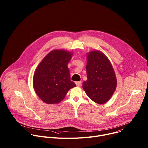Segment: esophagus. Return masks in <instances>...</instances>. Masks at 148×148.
Masks as SVG:
<instances>
[{
  "instance_id": "esophagus-1",
  "label": "esophagus",
  "mask_w": 148,
  "mask_h": 148,
  "mask_svg": "<svg viewBox=\"0 0 148 148\" xmlns=\"http://www.w3.org/2000/svg\"><path fill=\"white\" fill-rule=\"evenodd\" d=\"M75 84L77 87H81L82 85V82L81 81H77V82H75Z\"/></svg>"
}]
</instances>
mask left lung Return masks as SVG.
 Instances as JSON below:
<instances>
[{
  "instance_id": "1",
  "label": "left lung",
  "mask_w": 148,
  "mask_h": 148,
  "mask_svg": "<svg viewBox=\"0 0 148 148\" xmlns=\"http://www.w3.org/2000/svg\"><path fill=\"white\" fill-rule=\"evenodd\" d=\"M87 56V80L83 82L82 88L94 102L105 103L111 98L116 88L114 69L108 57L100 51H91Z\"/></svg>"
}]
</instances>
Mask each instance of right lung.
Masks as SVG:
<instances>
[{"instance_id": "right-lung-1", "label": "right lung", "mask_w": 148, "mask_h": 148, "mask_svg": "<svg viewBox=\"0 0 148 148\" xmlns=\"http://www.w3.org/2000/svg\"><path fill=\"white\" fill-rule=\"evenodd\" d=\"M73 53L64 50L50 51L37 66L33 76L34 90L38 97L47 104H56L76 87L70 79L68 63Z\"/></svg>"}]
</instances>
